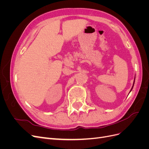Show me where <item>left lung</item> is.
<instances>
[{
	"label": "left lung",
	"instance_id": "8db88e82",
	"mask_svg": "<svg viewBox=\"0 0 149 149\" xmlns=\"http://www.w3.org/2000/svg\"><path fill=\"white\" fill-rule=\"evenodd\" d=\"M135 81V80H134ZM134 84H133V86H134ZM132 88H133V86H132ZM132 89H131V90L132 89ZM131 90H130V91H131Z\"/></svg>",
	"mask_w": 149,
	"mask_h": 149
}]
</instances>
